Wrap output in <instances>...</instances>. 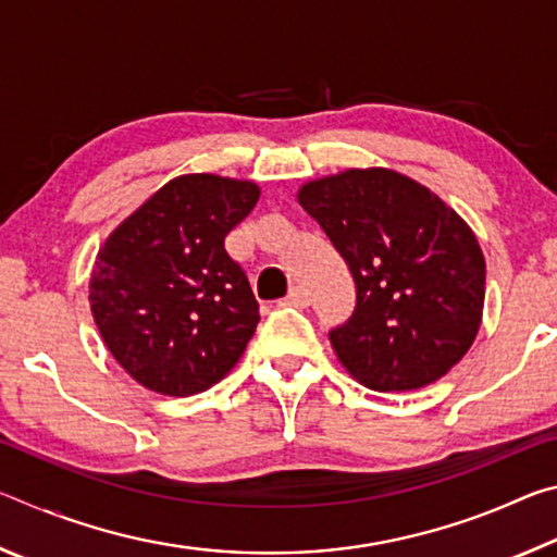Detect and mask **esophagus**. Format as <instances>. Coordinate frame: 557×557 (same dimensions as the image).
<instances>
[{
  "instance_id": "esophagus-1",
  "label": "esophagus",
  "mask_w": 557,
  "mask_h": 557,
  "mask_svg": "<svg viewBox=\"0 0 557 557\" xmlns=\"http://www.w3.org/2000/svg\"><path fill=\"white\" fill-rule=\"evenodd\" d=\"M285 301H287V305H292V307H307V305H309V295H307V289H301V287H292V289H289V295L285 297Z\"/></svg>"
}]
</instances>
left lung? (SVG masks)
Instances as JSON below:
<instances>
[{
    "instance_id": "8db88e82",
    "label": "left lung",
    "mask_w": 557,
    "mask_h": 557,
    "mask_svg": "<svg viewBox=\"0 0 557 557\" xmlns=\"http://www.w3.org/2000/svg\"><path fill=\"white\" fill-rule=\"evenodd\" d=\"M297 199L342 252L356 309L329 332L338 361L366 388L414 391L442 379L474 344L486 262L449 206L393 169H348Z\"/></svg>"
}]
</instances>
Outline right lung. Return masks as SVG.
Instances as JSON below:
<instances>
[{"label":"right lung","mask_w":557,"mask_h":557,"mask_svg":"<svg viewBox=\"0 0 557 557\" xmlns=\"http://www.w3.org/2000/svg\"><path fill=\"white\" fill-rule=\"evenodd\" d=\"M258 199L252 182L176 176L100 248L90 312L110 354L139 385L186 398L238 363L260 312L223 240Z\"/></svg>","instance_id":"add662e5"}]
</instances>
